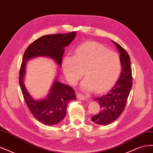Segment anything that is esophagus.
<instances>
[{
	"instance_id": "obj_1",
	"label": "esophagus",
	"mask_w": 153,
	"mask_h": 153,
	"mask_svg": "<svg viewBox=\"0 0 153 153\" xmlns=\"http://www.w3.org/2000/svg\"><path fill=\"white\" fill-rule=\"evenodd\" d=\"M77 98L78 100H87V96H85V95L84 94H82L80 93H78L77 94Z\"/></svg>"
}]
</instances>
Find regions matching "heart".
<instances>
[{
	"label": "heart",
	"instance_id": "obj_1",
	"mask_svg": "<svg viewBox=\"0 0 153 153\" xmlns=\"http://www.w3.org/2000/svg\"><path fill=\"white\" fill-rule=\"evenodd\" d=\"M62 68L68 81L75 85L84 75L82 88L100 93L110 89L117 81L122 69L119 55L96 42L78 46L74 55L63 59Z\"/></svg>",
	"mask_w": 153,
	"mask_h": 153
}]
</instances>
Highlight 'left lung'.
I'll return each mask as SVG.
<instances>
[{
    "instance_id": "obj_1",
    "label": "left lung",
    "mask_w": 153,
    "mask_h": 153,
    "mask_svg": "<svg viewBox=\"0 0 153 153\" xmlns=\"http://www.w3.org/2000/svg\"><path fill=\"white\" fill-rule=\"evenodd\" d=\"M119 51L122 63V71L118 80L107 93L94 99L100 106V112L91 119L100 125H106L115 121L122 114L132 87V73L130 58L121 45L115 41Z\"/></svg>"
}]
</instances>
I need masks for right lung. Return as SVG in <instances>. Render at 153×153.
Here are the masks:
<instances>
[{"mask_svg": "<svg viewBox=\"0 0 153 153\" xmlns=\"http://www.w3.org/2000/svg\"><path fill=\"white\" fill-rule=\"evenodd\" d=\"M76 36L75 32L67 34L41 36L32 42L25 51L19 73V84L27 106L38 121L47 125L61 122L66 113L68 104L76 100L75 91L70 86L55 79L47 98L35 100L26 89L24 84L26 61L37 57L52 58L61 66L64 47H68Z\"/></svg>", "mask_w": 153, "mask_h": 153, "instance_id": "obj_1", "label": "right lung"}]
</instances>
